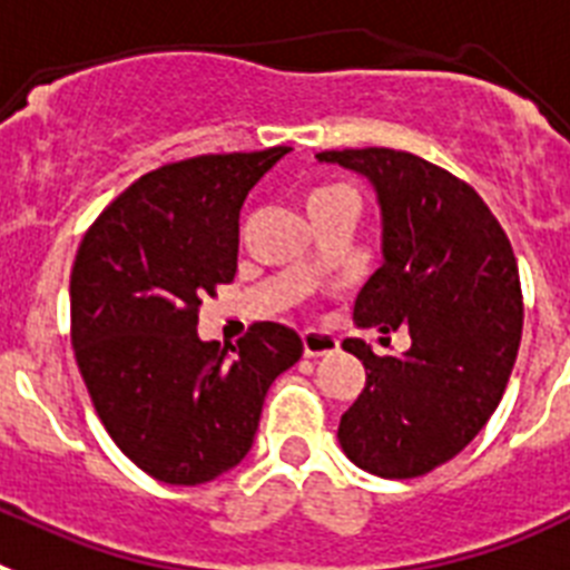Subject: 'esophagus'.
I'll use <instances>...</instances> for the list:
<instances>
[{
  "label": "esophagus",
  "instance_id": "34e87169",
  "mask_svg": "<svg viewBox=\"0 0 570 570\" xmlns=\"http://www.w3.org/2000/svg\"><path fill=\"white\" fill-rule=\"evenodd\" d=\"M338 353V338L321 330H306L304 333V355L306 358H318V355Z\"/></svg>",
  "mask_w": 570,
  "mask_h": 570
}]
</instances>
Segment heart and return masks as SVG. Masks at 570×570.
Listing matches in <instances>:
<instances>
[{
  "mask_svg": "<svg viewBox=\"0 0 570 570\" xmlns=\"http://www.w3.org/2000/svg\"><path fill=\"white\" fill-rule=\"evenodd\" d=\"M341 191H350V189H344V186H321V189H315L313 195L306 197V206H315V203L326 200V197H333V195H341Z\"/></svg>",
  "mask_w": 570,
  "mask_h": 570,
  "instance_id": "1",
  "label": "heart"
}]
</instances>
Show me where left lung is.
Returning <instances> with one entry per match:
<instances>
[{"instance_id": "obj_1", "label": "left lung", "mask_w": 570, "mask_h": 570, "mask_svg": "<svg viewBox=\"0 0 570 570\" xmlns=\"http://www.w3.org/2000/svg\"><path fill=\"white\" fill-rule=\"evenodd\" d=\"M367 177L381 209V266L355 298L358 326L410 333L402 355L344 350L367 384L341 415L346 459L384 479L424 476L488 424L522 338V289L511 240L468 183L395 148L321 151Z\"/></svg>"}]
</instances>
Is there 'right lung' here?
<instances>
[{"mask_svg": "<svg viewBox=\"0 0 570 570\" xmlns=\"http://www.w3.org/2000/svg\"><path fill=\"white\" fill-rule=\"evenodd\" d=\"M289 146L168 163L86 232L71 269V344L94 410L148 476L203 484L249 453L266 390L304 353L257 321L229 350L197 338L203 298L237 272L246 195Z\"/></svg>", "mask_w": 570, "mask_h": 570, "instance_id": "add662e5", "label": "right lung"}]
</instances>
